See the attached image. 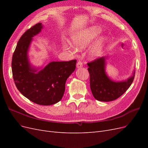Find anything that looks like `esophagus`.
Masks as SVG:
<instances>
[{
	"label": "esophagus",
	"instance_id": "1",
	"mask_svg": "<svg viewBox=\"0 0 148 148\" xmlns=\"http://www.w3.org/2000/svg\"><path fill=\"white\" fill-rule=\"evenodd\" d=\"M82 66H83V63L82 62V61H78V62H77V68H78V69L81 68V67H82Z\"/></svg>",
	"mask_w": 148,
	"mask_h": 148
}]
</instances>
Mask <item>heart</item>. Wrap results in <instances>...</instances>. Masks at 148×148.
Instances as JSON below:
<instances>
[{"mask_svg": "<svg viewBox=\"0 0 148 148\" xmlns=\"http://www.w3.org/2000/svg\"><path fill=\"white\" fill-rule=\"evenodd\" d=\"M101 30L96 27L89 28L84 33L74 35L72 36V41L75 46L78 49H83L87 47L100 33ZM105 42V39L101 38L96 42L91 48L89 54L92 58H97L101 56ZM64 47L67 49H71V46L64 44Z\"/></svg>", "mask_w": 148, "mask_h": 148, "instance_id": "heart-1", "label": "heart"}]
</instances>
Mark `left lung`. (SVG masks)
Listing matches in <instances>:
<instances>
[{
    "mask_svg": "<svg viewBox=\"0 0 148 148\" xmlns=\"http://www.w3.org/2000/svg\"><path fill=\"white\" fill-rule=\"evenodd\" d=\"M107 57H102L88 63L90 77V88L94 97L99 101L109 102L117 99L130 86L135 78L133 75L125 81L114 82L106 73V60Z\"/></svg>",
    "mask_w": 148,
    "mask_h": 148,
    "instance_id": "8db88e82",
    "label": "left lung"
}]
</instances>
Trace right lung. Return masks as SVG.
<instances>
[{"label": "right lung", "instance_id": "right-lung-1", "mask_svg": "<svg viewBox=\"0 0 148 148\" xmlns=\"http://www.w3.org/2000/svg\"><path fill=\"white\" fill-rule=\"evenodd\" d=\"M42 28V23H37L21 36L13 54L12 70L15 84L22 95L36 104L49 106L63 97L66 81L75 70L77 60L51 62L40 71L31 66L28 49L33 37Z\"/></svg>", "mask_w": 148, "mask_h": 148}]
</instances>
